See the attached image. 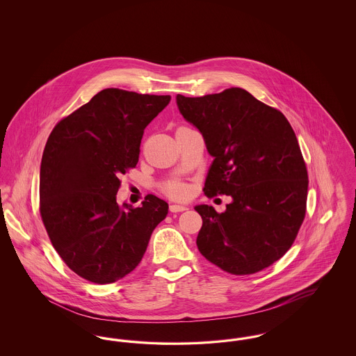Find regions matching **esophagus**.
Returning <instances> with one entry per match:
<instances>
[{
    "mask_svg": "<svg viewBox=\"0 0 356 356\" xmlns=\"http://www.w3.org/2000/svg\"><path fill=\"white\" fill-rule=\"evenodd\" d=\"M188 208H186V205H177V204H172L170 207V212H184L186 211Z\"/></svg>",
    "mask_w": 356,
    "mask_h": 356,
    "instance_id": "obj_1",
    "label": "esophagus"
}]
</instances>
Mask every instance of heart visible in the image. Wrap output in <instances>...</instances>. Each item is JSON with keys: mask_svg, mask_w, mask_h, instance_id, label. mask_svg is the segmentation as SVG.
I'll use <instances>...</instances> for the list:
<instances>
[{"mask_svg": "<svg viewBox=\"0 0 356 356\" xmlns=\"http://www.w3.org/2000/svg\"><path fill=\"white\" fill-rule=\"evenodd\" d=\"M165 192L173 199H184L188 193V188L183 183H170L165 186Z\"/></svg>", "mask_w": 356, "mask_h": 356, "instance_id": "obj_1", "label": "heart"}]
</instances>
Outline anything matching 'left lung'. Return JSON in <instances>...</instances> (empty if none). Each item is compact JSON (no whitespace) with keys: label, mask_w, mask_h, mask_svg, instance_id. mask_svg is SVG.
Listing matches in <instances>:
<instances>
[{"label":"left lung","mask_w":356,"mask_h":356,"mask_svg":"<svg viewBox=\"0 0 356 356\" xmlns=\"http://www.w3.org/2000/svg\"><path fill=\"white\" fill-rule=\"evenodd\" d=\"M184 119L203 135L213 163L204 193L227 195L225 212L197 205V248L222 271L251 275L293 244L305 220L308 173L286 116L241 88L203 97L177 95Z\"/></svg>","instance_id":"8db88e82"}]
</instances>
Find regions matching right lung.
I'll return each instance as SVG.
<instances>
[{
  "instance_id": "obj_1",
  "label": "right lung",
  "mask_w": 356,
  "mask_h": 356,
  "mask_svg": "<svg viewBox=\"0 0 356 356\" xmlns=\"http://www.w3.org/2000/svg\"><path fill=\"white\" fill-rule=\"evenodd\" d=\"M170 96L106 88L60 120L40 170V213L51 245L69 268L96 284L134 271L168 204L147 195L119 205L121 175L135 168L145 127Z\"/></svg>"
}]
</instances>
